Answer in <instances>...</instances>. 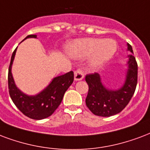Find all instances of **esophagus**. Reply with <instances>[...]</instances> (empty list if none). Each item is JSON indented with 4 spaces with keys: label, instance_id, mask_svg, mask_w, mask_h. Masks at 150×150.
Masks as SVG:
<instances>
[{
    "label": "esophagus",
    "instance_id": "esophagus-1",
    "mask_svg": "<svg viewBox=\"0 0 150 150\" xmlns=\"http://www.w3.org/2000/svg\"><path fill=\"white\" fill-rule=\"evenodd\" d=\"M84 78V72L82 69H78L75 71V80L79 81L82 80Z\"/></svg>",
    "mask_w": 150,
    "mask_h": 150
}]
</instances>
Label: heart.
<instances>
[{
	"label": "heart",
	"mask_w": 150,
	"mask_h": 150,
	"mask_svg": "<svg viewBox=\"0 0 150 150\" xmlns=\"http://www.w3.org/2000/svg\"><path fill=\"white\" fill-rule=\"evenodd\" d=\"M116 43L112 39L85 38L78 40L70 45V52L78 57L92 54L90 66L97 67L113 57L116 51Z\"/></svg>",
	"instance_id": "b5f03b06"
}]
</instances>
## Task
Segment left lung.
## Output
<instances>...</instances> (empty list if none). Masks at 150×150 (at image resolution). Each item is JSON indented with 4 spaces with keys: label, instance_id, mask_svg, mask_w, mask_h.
I'll return each mask as SVG.
<instances>
[{
    "label": "left lung",
    "instance_id": "left-lung-1",
    "mask_svg": "<svg viewBox=\"0 0 150 150\" xmlns=\"http://www.w3.org/2000/svg\"><path fill=\"white\" fill-rule=\"evenodd\" d=\"M127 50L133 53L131 45ZM128 70L125 83L118 90H109L101 83L98 73L86 75V82L89 86L86 105L94 115L103 117L116 115L128 105L133 97L138 83V64L135 58L129 55Z\"/></svg>",
    "mask_w": 150,
    "mask_h": 150
}]
</instances>
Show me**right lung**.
Wrapping results in <instances>:
<instances>
[{"mask_svg": "<svg viewBox=\"0 0 150 150\" xmlns=\"http://www.w3.org/2000/svg\"><path fill=\"white\" fill-rule=\"evenodd\" d=\"M28 38H37V36L30 34L27 36L25 39ZM16 49L11 55L8 67V83L9 95L15 105L26 116L33 120L47 118L59 107L66 90L72 84L74 81V72L71 71L64 75L54 78L50 85L38 95H26L16 86L11 75V65Z\"/></svg>", "mask_w": 150, "mask_h": 150, "instance_id": "right-lung-1", "label": "right lung"}]
</instances>
